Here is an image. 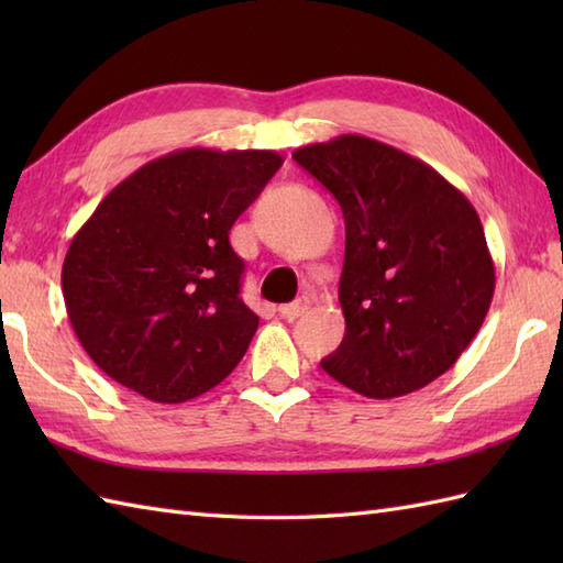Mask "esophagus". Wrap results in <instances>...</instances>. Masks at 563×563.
Wrapping results in <instances>:
<instances>
[{"label": "esophagus", "instance_id": "34e87169", "mask_svg": "<svg viewBox=\"0 0 563 563\" xmlns=\"http://www.w3.org/2000/svg\"><path fill=\"white\" fill-rule=\"evenodd\" d=\"M309 309V302L307 300H297V302H292V305H283L278 312H280V317L283 319H288V321H292V319H297V317H302L305 312Z\"/></svg>", "mask_w": 563, "mask_h": 563}]
</instances>
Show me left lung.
<instances>
[{
    "mask_svg": "<svg viewBox=\"0 0 563 563\" xmlns=\"http://www.w3.org/2000/svg\"><path fill=\"white\" fill-rule=\"evenodd\" d=\"M339 200L345 336L324 373L369 399L426 387L457 363L496 288L474 206L433 166L385 142L341 135L292 152Z\"/></svg>",
    "mask_w": 563,
    "mask_h": 563,
    "instance_id": "left-lung-1",
    "label": "left lung"
}]
</instances>
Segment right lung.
I'll list each match as a JSON object with an SVG mask.
<instances>
[{"mask_svg": "<svg viewBox=\"0 0 563 563\" xmlns=\"http://www.w3.org/2000/svg\"><path fill=\"white\" fill-rule=\"evenodd\" d=\"M283 157L188 147L152 159L71 239L63 295L84 351L118 385L181 404L232 373L258 329L230 230Z\"/></svg>", "mask_w": 563, "mask_h": 563, "instance_id": "1", "label": "right lung"}]
</instances>
